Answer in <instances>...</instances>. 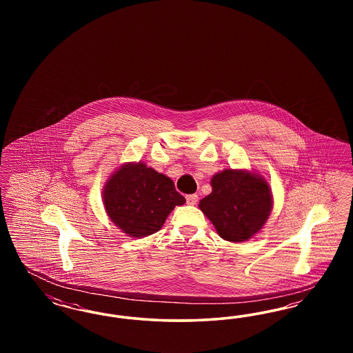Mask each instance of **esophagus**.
I'll list each match as a JSON object with an SVG mask.
<instances>
[{
	"label": "esophagus",
	"instance_id": "esophagus-1",
	"mask_svg": "<svg viewBox=\"0 0 353 353\" xmlns=\"http://www.w3.org/2000/svg\"><path fill=\"white\" fill-rule=\"evenodd\" d=\"M199 201V196L197 194H188L186 196V202L189 203V205H196Z\"/></svg>",
	"mask_w": 353,
	"mask_h": 353
}]
</instances>
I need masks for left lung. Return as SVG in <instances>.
Here are the masks:
<instances>
[{
  "label": "left lung",
  "mask_w": 353,
  "mask_h": 353,
  "mask_svg": "<svg viewBox=\"0 0 353 353\" xmlns=\"http://www.w3.org/2000/svg\"><path fill=\"white\" fill-rule=\"evenodd\" d=\"M212 193L200 201L221 238L242 242L256 234L269 219L272 199L269 184L246 170L225 169L212 179Z\"/></svg>",
  "instance_id": "obj_1"
}]
</instances>
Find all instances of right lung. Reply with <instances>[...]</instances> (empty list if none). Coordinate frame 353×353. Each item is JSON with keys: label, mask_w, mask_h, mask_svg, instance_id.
I'll list each match as a JSON object with an SVG mask.
<instances>
[{"label": "right lung", "mask_w": 353, "mask_h": 353, "mask_svg": "<svg viewBox=\"0 0 353 353\" xmlns=\"http://www.w3.org/2000/svg\"><path fill=\"white\" fill-rule=\"evenodd\" d=\"M103 197L110 219L134 238L159 232L174 206L185 203L169 177L143 163L118 169L107 181Z\"/></svg>", "instance_id": "1"}]
</instances>
